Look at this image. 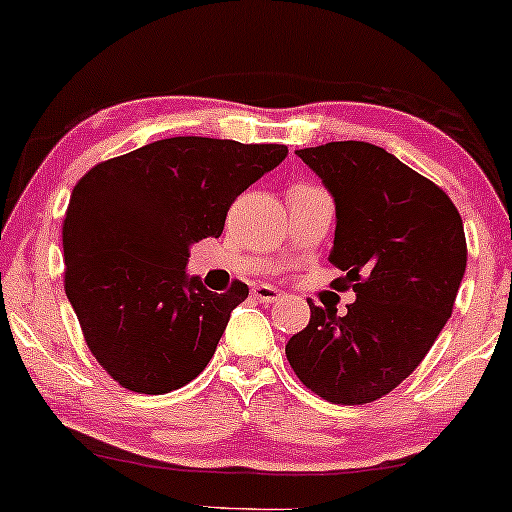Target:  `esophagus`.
Returning a JSON list of instances; mask_svg holds the SVG:
<instances>
[{
    "label": "esophagus",
    "instance_id": "34e87169",
    "mask_svg": "<svg viewBox=\"0 0 512 512\" xmlns=\"http://www.w3.org/2000/svg\"><path fill=\"white\" fill-rule=\"evenodd\" d=\"M251 294H254V299L261 301V304H277V301L285 296V292H280V289L270 287V285H256L251 289Z\"/></svg>",
    "mask_w": 512,
    "mask_h": 512
}]
</instances>
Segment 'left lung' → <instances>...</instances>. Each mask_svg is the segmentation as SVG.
Here are the masks:
<instances>
[{"label": "left lung", "instance_id": "left-lung-1", "mask_svg": "<svg viewBox=\"0 0 512 512\" xmlns=\"http://www.w3.org/2000/svg\"><path fill=\"white\" fill-rule=\"evenodd\" d=\"M334 199V287H353L346 315L313 301L287 342L296 377L325 401L382 399L418 368L451 318L468 246L444 189L368 142L296 149Z\"/></svg>", "mask_w": 512, "mask_h": 512}]
</instances>
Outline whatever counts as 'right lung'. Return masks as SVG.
I'll use <instances>...</instances> for the list:
<instances>
[{
  "mask_svg": "<svg viewBox=\"0 0 512 512\" xmlns=\"http://www.w3.org/2000/svg\"><path fill=\"white\" fill-rule=\"evenodd\" d=\"M285 156V144L170 137L99 163L73 187L66 296L121 387L168 394L211 361L249 287L208 292L187 275L189 246L220 237L232 201Z\"/></svg>",
  "mask_w": 512,
  "mask_h": 512,
  "instance_id": "1",
  "label": "right lung"
}]
</instances>
